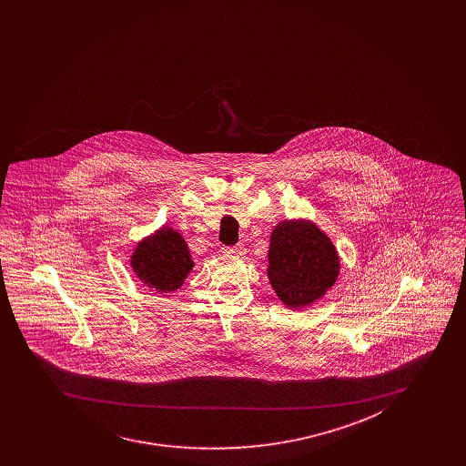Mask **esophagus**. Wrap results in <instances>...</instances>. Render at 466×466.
<instances>
[{
  "instance_id": "34e87169",
  "label": "esophagus",
  "mask_w": 466,
  "mask_h": 466,
  "mask_svg": "<svg viewBox=\"0 0 466 466\" xmlns=\"http://www.w3.org/2000/svg\"><path fill=\"white\" fill-rule=\"evenodd\" d=\"M222 251H224L226 254H228V256H242V254L246 253V249H244V246H242V244H238V246H230V248H224Z\"/></svg>"
}]
</instances>
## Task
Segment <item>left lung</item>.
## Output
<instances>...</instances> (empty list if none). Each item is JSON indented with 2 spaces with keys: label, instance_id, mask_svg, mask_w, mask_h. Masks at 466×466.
Listing matches in <instances>:
<instances>
[{
  "label": "left lung",
  "instance_id": "8db88e82",
  "mask_svg": "<svg viewBox=\"0 0 466 466\" xmlns=\"http://www.w3.org/2000/svg\"><path fill=\"white\" fill-rule=\"evenodd\" d=\"M268 279L285 306L299 309L326 294L339 277L337 249L310 222L285 220L271 232Z\"/></svg>",
  "mask_w": 466,
  "mask_h": 466
}]
</instances>
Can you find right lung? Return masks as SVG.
Masks as SVG:
<instances>
[{
  "label": "right lung",
  "mask_w": 466,
  "mask_h": 466,
  "mask_svg": "<svg viewBox=\"0 0 466 466\" xmlns=\"http://www.w3.org/2000/svg\"><path fill=\"white\" fill-rule=\"evenodd\" d=\"M131 267L141 282L162 294L183 285L193 268L191 254L181 234L162 227L156 236L141 240L131 256Z\"/></svg>",
  "instance_id": "1"
}]
</instances>
